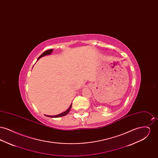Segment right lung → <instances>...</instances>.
I'll use <instances>...</instances> for the list:
<instances>
[{
  "instance_id": "right-lung-1",
  "label": "right lung",
  "mask_w": 158,
  "mask_h": 158,
  "mask_svg": "<svg viewBox=\"0 0 158 158\" xmlns=\"http://www.w3.org/2000/svg\"><path fill=\"white\" fill-rule=\"evenodd\" d=\"M53 49H50V50H47V51H45L44 52V53H43L39 57H38V59H40L41 57H43V56H46V55H48V54H50L52 52H53ZM71 107H72V104L70 105V107L69 108V109H68L67 111H66L65 112H64V113H61L60 114H58V115H47V117H55V118H57V117H63V116H64V115H67L69 112V111H70V108H71Z\"/></svg>"
}]
</instances>
